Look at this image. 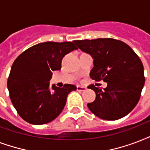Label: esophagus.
Instances as JSON below:
<instances>
[{"label":"esophagus","mask_w":150,"mask_h":150,"mask_svg":"<svg viewBox=\"0 0 150 150\" xmlns=\"http://www.w3.org/2000/svg\"><path fill=\"white\" fill-rule=\"evenodd\" d=\"M86 89H87V88L86 87H84V86H76V90L77 91H85Z\"/></svg>","instance_id":"34e87169"}]
</instances>
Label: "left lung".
Returning a JSON list of instances; mask_svg holds the SVG:
<instances>
[{
    "instance_id": "8db88e82",
    "label": "left lung",
    "mask_w": 150,
    "mask_h": 150,
    "mask_svg": "<svg viewBox=\"0 0 150 150\" xmlns=\"http://www.w3.org/2000/svg\"><path fill=\"white\" fill-rule=\"evenodd\" d=\"M78 48L94 59L90 76L103 80L107 87L102 90L91 84L96 94L88 103L92 113L101 119L116 120L125 117L139 102L145 83L142 62L130 46L112 38L74 40Z\"/></svg>"
}]
</instances>
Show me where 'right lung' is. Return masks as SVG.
Wrapping results in <instances>:
<instances>
[{
	"mask_svg": "<svg viewBox=\"0 0 150 150\" xmlns=\"http://www.w3.org/2000/svg\"><path fill=\"white\" fill-rule=\"evenodd\" d=\"M77 49L73 42L39 43L19 54L11 66L8 89L14 107L26 122L40 125L59 116L69 92L76 87L65 84L59 88L50 80L52 72L61 69L62 58Z\"/></svg>",
	"mask_w": 150,
	"mask_h": 150,
	"instance_id": "right-lung-1",
	"label": "right lung"
}]
</instances>
